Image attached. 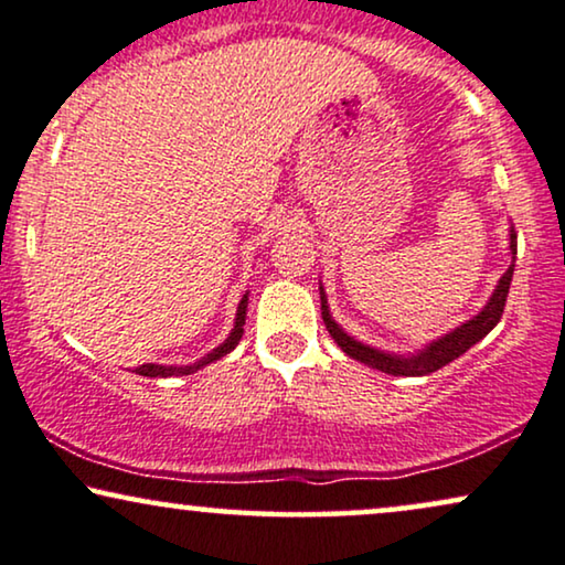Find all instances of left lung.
Instances as JSON below:
<instances>
[{
  "label": "left lung",
  "mask_w": 565,
  "mask_h": 565,
  "mask_svg": "<svg viewBox=\"0 0 565 565\" xmlns=\"http://www.w3.org/2000/svg\"><path fill=\"white\" fill-rule=\"evenodd\" d=\"M509 249H511V266L505 274L498 278L495 289L488 302L477 316H472L469 320H463L461 326L451 328L448 333L438 335L433 339L430 344H425L423 349L412 354H396V352H383V349L370 347L365 341L354 339L349 335L344 328L335 323L331 316V307H328V297L323 284H320V312H323V323L328 328V333L333 335L335 344L341 347V352H347L352 360L362 362V365L381 370V373L388 375H406V377H417V375H430L435 370L446 367L448 362H454L456 356H461L467 349H472L477 341H482L492 328L498 326V320L503 316V307H505V297H509L511 289V278H513V266H516V232L513 226L509 230Z\"/></svg>",
  "instance_id": "obj_1"
}]
</instances>
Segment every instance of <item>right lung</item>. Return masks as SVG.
<instances>
[{"label":"right lung","instance_id":"right-lung-1","mask_svg":"<svg viewBox=\"0 0 565 565\" xmlns=\"http://www.w3.org/2000/svg\"><path fill=\"white\" fill-rule=\"evenodd\" d=\"M247 299H249V291H245L239 299V307H237V318H234V328L232 333L226 335L221 344L209 352L205 356H200L198 362H192V365H156V362H148V365H140L135 373L138 375H146V377H171V375H190V373H198V370H203L205 365H211V362L221 360V356H226L232 352L234 347L239 344L242 333H245V318H247Z\"/></svg>","mask_w":565,"mask_h":565}]
</instances>
